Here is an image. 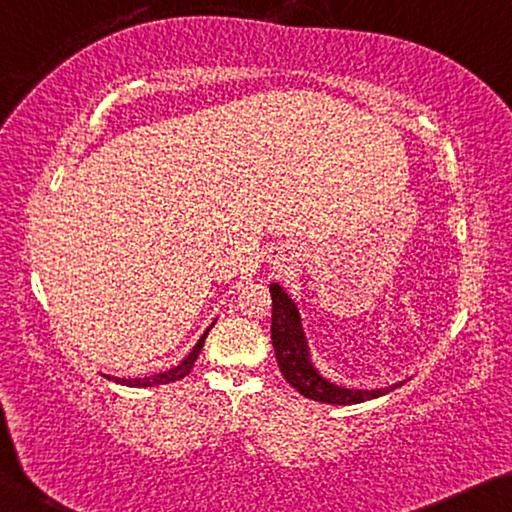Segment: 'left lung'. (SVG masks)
<instances>
[{"label":"left lung","instance_id":"8db88e82","mask_svg":"<svg viewBox=\"0 0 512 512\" xmlns=\"http://www.w3.org/2000/svg\"><path fill=\"white\" fill-rule=\"evenodd\" d=\"M272 295V345L281 375L286 377L290 387L297 389L304 398L318 400V403L329 405H357L364 400L380 398L384 393L398 389L400 384H391L384 389H345L338 384L325 380L320 371L313 366L309 343H306L302 318L297 311V304L290 300V295L279 283L270 286Z\"/></svg>","mask_w":512,"mask_h":512}]
</instances>
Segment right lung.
<instances>
[{
  "label": "right lung",
  "mask_w": 512,
  "mask_h": 512,
  "mask_svg": "<svg viewBox=\"0 0 512 512\" xmlns=\"http://www.w3.org/2000/svg\"><path fill=\"white\" fill-rule=\"evenodd\" d=\"M212 325H215V322H212ZM212 325L206 329V332H203V336L199 338V343L194 345L190 355H187L183 361H180L178 366L169 368V371L155 373V375H148V377H135V380H125V377H109V375H105V377H109V380H114V382H119V384H125V387H139V389L141 387H157V384H169V382L183 380L185 375L192 373L194 361H196V357H199V352L203 348V343H206V336H208V332L212 329Z\"/></svg>",
  "instance_id": "add662e5"
}]
</instances>
